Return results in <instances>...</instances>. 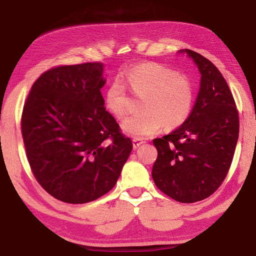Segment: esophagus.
<instances>
[{
  "instance_id": "34e87169",
  "label": "esophagus",
  "mask_w": 256,
  "mask_h": 256,
  "mask_svg": "<svg viewBox=\"0 0 256 256\" xmlns=\"http://www.w3.org/2000/svg\"><path fill=\"white\" fill-rule=\"evenodd\" d=\"M132 144H133V148L134 149H138V146H140L142 144H144V141L140 140V138H133Z\"/></svg>"
}]
</instances>
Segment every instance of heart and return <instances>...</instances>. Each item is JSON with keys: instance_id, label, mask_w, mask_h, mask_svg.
Returning a JSON list of instances; mask_svg holds the SVG:
<instances>
[{"instance_id": "obj_1", "label": "heart", "mask_w": 256, "mask_h": 256, "mask_svg": "<svg viewBox=\"0 0 256 256\" xmlns=\"http://www.w3.org/2000/svg\"><path fill=\"white\" fill-rule=\"evenodd\" d=\"M122 80L136 96L142 98L140 114L125 120L122 131L136 138L154 136L164 125L174 128L188 118L194 92L190 78L157 62L136 64L125 70ZM107 110L118 120L128 112L126 86L116 79L105 94Z\"/></svg>"}]
</instances>
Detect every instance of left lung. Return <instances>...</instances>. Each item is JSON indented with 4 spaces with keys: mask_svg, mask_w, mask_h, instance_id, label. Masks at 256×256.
I'll return each instance as SVG.
<instances>
[{
    "mask_svg": "<svg viewBox=\"0 0 256 256\" xmlns=\"http://www.w3.org/2000/svg\"><path fill=\"white\" fill-rule=\"evenodd\" d=\"M198 66L200 90L188 118L175 131L152 141L158 157L154 182L166 196L182 203L210 196L230 167L240 133L235 100L226 80L209 60L180 50Z\"/></svg>",
    "mask_w": 256,
    "mask_h": 256,
    "instance_id": "1",
    "label": "left lung"
}]
</instances>
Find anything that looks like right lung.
Wrapping results in <instances>:
<instances>
[{"label":"right lung","instance_id":"add662e5","mask_svg":"<svg viewBox=\"0 0 256 256\" xmlns=\"http://www.w3.org/2000/svg\"><path fill=\"white\" fill-rule=\"evenodd\" d=\"M100 63L64 66L32 84L21 120L26 152L34 177L60 201L81 204L114 188L131 154L104 107Z\"/></svg>","mask_w":256,"mask_h":256}]
</instances>
